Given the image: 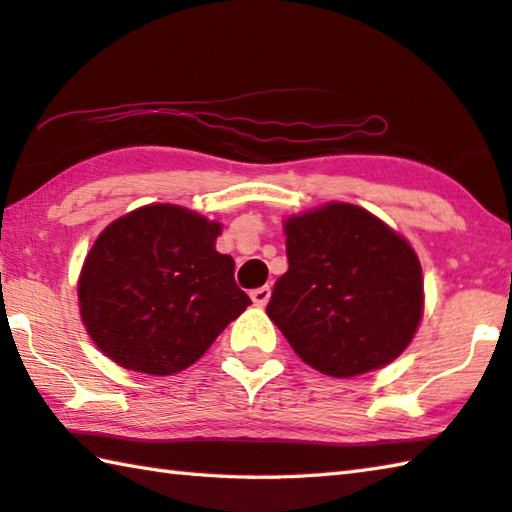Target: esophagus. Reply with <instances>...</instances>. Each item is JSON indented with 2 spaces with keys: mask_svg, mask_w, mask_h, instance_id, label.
<instances>
[{
  "mask_svg": "<svg viewBox=\"0 0 512 512\" xmlns=\"http://www.w3.org/2000/svg\"><path fill=\"white\" fill-rule=\"evenodd\" d=\"M250 300H253L257 306H266L268 300H271V286H259L250 291Z\"/></svg>",
  "mask_w": 512,
  "mask_h": 512,
  "instance_id": "obj_1",
  "label": "esophagus"
}]
</instances>
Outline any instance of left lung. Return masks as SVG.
Here are the masks:
<instances>
[{"label":"left lung","mask_w":512,"mask_h":512,"mask_svg":"<svg viewBox=\"0 0 512 512\" xmlns=\"http://www.w3.org/2000/svg\"><path fill=\"white\" fill-rule=\"evenodd\" d=\"M288 271L268 318L306 365L349 378L389 365L423 315V275L403 237L351 203L291 217Z\"/></svg>","instance_id":"obj_1"}]
</instances>
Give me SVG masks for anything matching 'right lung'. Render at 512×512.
I'll return each mask as SVG.
<instances>
[{
    "label": "right lung",
    "mask_w": 512,
    "mask_h": 512,
    "mask_svg": "<svg viewBox=\"0 0 512 512\" xmlns=\"http://www.w3.org/2000/svg\"><path fill=\"white\" fill-rule=\"evenodd\" d=\"M221 226L170 203L138 208L100 232L82 266V322L120 367L170 376L197 362L250 297Z\"/></svg>",
    "instance_id": "obj_1"
}]
</instances>
